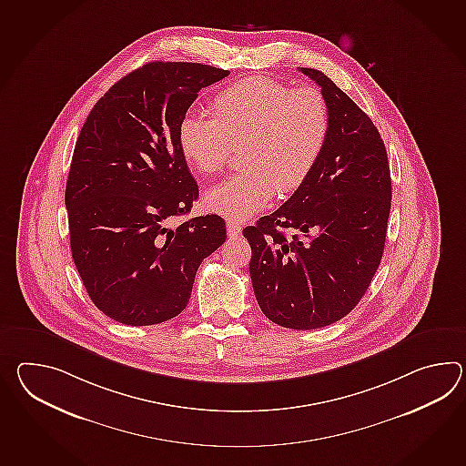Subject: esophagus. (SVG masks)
<instances>
[{"label": "esophagus", "mask_w": 466, "mask_h": 466, "mask_svg": "<svg viewBox=\"0 0 466 466\" xmlns=\"http://www.w3.org/2000/svg\"><path fill=\"white\" fill-rule=\"evenodd\" d=\"M240 230H242V228H240V226H238V222H234V220H228V238H238V236H240Z\"/></svg>", "instance_id": "esophagus-1"}]
</instances>
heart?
<instances>
[{
	"label": "heart",
	"mask_w": 466,
	"mask_h": 466,
	"mask_svg": "<svg viewBox=\"0 0 466 466\" xmlns=\"http://www.w3.org/2000/svg\"><path fill=\"white\" fill-rule=\"evenodd\" d=\"M214 116L187 112L177 132L182 156L200 174H216L234 145L246 142L242 166L208 190V210L242 220L266 208L278 190H298L318 164L329 135V108L316 88H292L254 75L232 83L214 98Z\"/></svg>",
	"instance_id": "1"
}]
</instances>
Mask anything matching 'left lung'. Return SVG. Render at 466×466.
Returning a JSON list of instances; mask_svg holds the SVG:
<instances>
[{
  "label": "left lung",
  "mask_w": 466,
  "mask_h": 466,
  "mask_svg": "<svg viewBox=\"0 0 466 466\" xmlns=\"http://www.w3.org/2000/svg\"><path fill=\"white\" fill-rule=\"evenodd\" d=\"M329 135L308 180L276 212L244 228L258 308L289 329H318L348 316L381 262L391 208L383 138L371 118L324 73Z\"/></svg>",
  "instance_id": "obj_1"
}]
</instances>
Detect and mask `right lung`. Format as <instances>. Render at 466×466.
Returning a JSON list of instances; mask_svg holds the SVG:
<instances>
[{
	"label": "right lung",
	"instance_id": "right-lung-1",
	"mask_svg": "<svg viewBox=\"0 0 466 466\" xmlns=\"http://www.w3.org/2000/svg\"><path fill=\"white\" fill-rule=\"evenodd\" d=\"M228 70L152 62L128 73L95 104L66 180L70 246L95 306L114 321L150 326L186 309L197 269L220 248L216 214L170 228L198 197L178 148L182 116L198 92Z\"/></svg>",
	"mask_w": 466,
	"mask_h": 466
}]
</instances>
